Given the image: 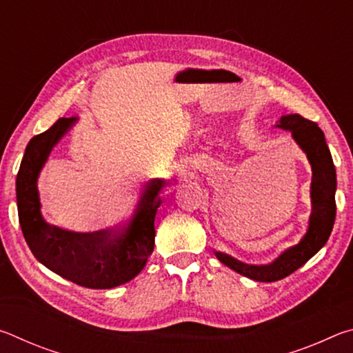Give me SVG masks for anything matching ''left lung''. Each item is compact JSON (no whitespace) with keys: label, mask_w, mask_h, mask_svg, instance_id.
I'll use <instances>...</instances> for the list:
<instances>
[{"label":"left lung","mask_w":353,"mask_h":353,"mask_svg":"<svg viewBox=\"0 0 353 353\" xmlns=\"http://www.w3.org/2000/svg\"><path fill=\"white\" fill-rule=\"evenodd\" d=\"M276 128L291 132L292 140L297 143L312 165L313 176L312 185H310L312 213L308 219V229L302 240L283 250L276 260L268 265H249L229 254L214 250V255L223 265L255 282H277L305 265L314 254L324 248L332 234L334 216H336V202H334L336 171H334L324 132L318 128V124L308 121L297 113L283 115L277 121Z\"/></svg>","instance_id":"1"}]
</instances>
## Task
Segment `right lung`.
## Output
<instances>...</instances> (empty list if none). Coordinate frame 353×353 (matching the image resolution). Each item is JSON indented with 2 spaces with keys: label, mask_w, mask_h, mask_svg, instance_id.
Listing matches in <instances>:
<instances>
[{
  "label": "right lung",
  "mask_w": 353,
  "mask_h": 353,
  "mask_svg": "<svg viewBox=\"0 0 353 353\" xmlns=\"http://www.w3.org/2000/svg\"><path fill=\"white\" fill-rule=\"evenodd\" d=\"M77 117L59 118L28 143L17 174L19 219L29 249L41 265L57 276L92 290H110L128 283L146 266L154 250V219L162 204L163 179H152L141 191L132 216L121 229L92 234L65 230L41 214L37 181L48 157Z\"/></svg>",
  "instance_id": "1"
}]
</instances>
